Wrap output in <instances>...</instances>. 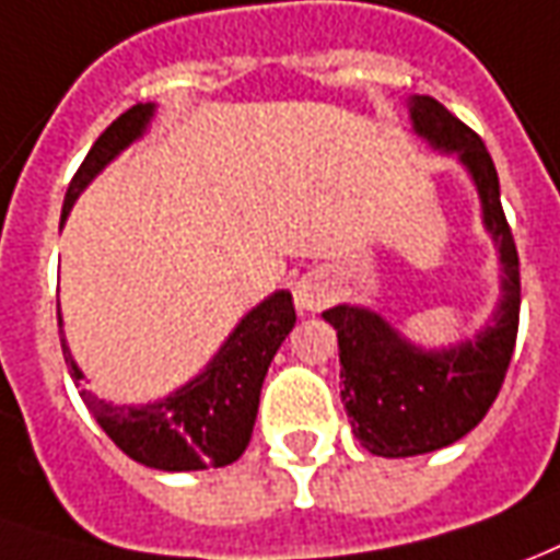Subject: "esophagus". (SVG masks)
<instances>
[{
	"mask_svg": "<svg viewBox=\"0 0 560 560\" xmlns=\"http://www.w3.org/2000/svg\"><path fill=\"white\" fill-rule=\"evenodd\" d=\"M327 300H330V288L318 276H306V279L296 281V288H293V303H296L300 312H318Z\"/></svg>",
	"mask_w": 560,
	"mask_h": 560,
	"instance_id": "1",
	"label": "esophagus"
}]
</instances>
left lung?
<instances>
[{"label": "left lung", "instance_id": "8db88e82", "mask_svg": "<svg viewBox=\"0 0 560 560\" xmlns=\"http://www.w3.org/2000/svg\"><path fill=\"white\" fill-rule=\"evenodd\" d=\"M409 112L418 136L433 148L457 151L470 170L482 199L485 226L500 248L503 300L491 327L448 351L409 346L370 308L334 306L324 312L339 339L342 402L354 436L366 452L382 457L436 452L482 421L510 370L522 306L518 252L500 206L498 170L479 132L433 96H412Z\"/></svg>", "mask_w": 560, "mask_h": 560}]
</instances>
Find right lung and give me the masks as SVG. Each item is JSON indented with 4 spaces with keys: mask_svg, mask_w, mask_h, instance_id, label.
I'll return each mask as SVG.
<instances>
[{
    "mask_svg": "<svg viewBox=\"0 0 560 560\" xmlns=\"http://www.w3.org/2000/svg\"><path fill=\"white\" fill-rule=\"evenodd\" d=\"M151 115H154L151 103L132 105L93 142L84 163L78 166L75 178L69 182L62 199V221L78 194L90 185V178L108 160H115L132 139L142 136ZM293 324H296V312H293L291 293H272L242 318L224 348L206 366V373L170 394L166 400L136 409V406H112L96 400L90 390H81V400L88 402V409L100 421V428L112 436V443L144 467L170 472L226 467L245 452L252 440L269 363L284 342V336L291 334ZM60 342L66 366L81 388L84 375L72 361L62 336Z\"/></svg>",
    "mask_w": 560,
    "mask_h": 560,
    "instance_id": "obj_1",
    "label": "right lung"
}]
</instances>
